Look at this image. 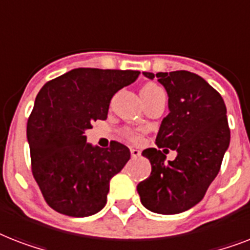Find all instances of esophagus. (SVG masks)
<instances>
[{"label":"esophagus","mask_w":250,"mask_h":250,"mask_svg":"<svg viewBox=\"0 0 250 250\" xmlns=\"http://www.w3.org/2000/svg\"><path fill=\"white\" fill-rule=\"evenodd\" d=\"M140 154H141L140 150H137V149L135 148H131V156H132V158H137Z\"/></svg>","instance_id":"34e87169"}]
</instances>
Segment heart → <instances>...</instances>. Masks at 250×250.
Wrapping results in <instances>:
<instances>
[{"label":"heart","instance_id":"b5f03b06","mask_svg":"<svg viewBox=\"0 0 250 250\" xmlns=\"http://www.w3.org/2000/svg\"><path fill=\"white\" fill-rule=\"evenodd\" d=\"M160 90H162L158 85H156V84L153 83H148L145 84L143 88H141V97H143V100L146 97H150L152 94H154L156 92H160ZM125 137L128 139L129 141H132V143H140L141 141V135L139 132H133V131H127V132L125 133Z\"/></svg>","mask_w":250,"mask_h":250}]
</instances>
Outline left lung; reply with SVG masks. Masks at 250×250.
<instances>
[{
    "mask_svg": "<svg viewBox=\"0 0 250 250\" xmlns=\"http://www.w3.org/2000/svg\"><path fill=\"white\" fill-rule=\"evenodd\" d=\"M165 86L170 113L161 123L157 148L143 156L152 165L148 179L137 184L141 204L153 213L178 214L193 208L205 196L221 170L229 145L225 101L217 90L193 72H143ZM162 147L176 150L174 161L166 162Z\"/></svg>",
    "mask_w": 250,
    "mask_h": 250,
    "instance_id": "1",
    "label": "left lung"
}]
</instances>
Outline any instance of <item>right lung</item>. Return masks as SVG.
I'll use <instances>...</instances> for the list:
<instances>
[{
	"label": "right lung",
	"instance_id": "1",
	"mask_svg": "<svg viewBox=\"0 0 250 250\" xmlns=\"http://www.w3.org/2000/svg\"><path fill=\"white\" fill-rule=\"evenodd\" d=\"M133 70L74 68L40 89L27 123L32 174L45 201L68 217H89L106 205L110 179L131 157L125 145L86 143L92 122L107 118L111 98L137 79Z\"/></svg>",
	"mask_w": 250,
	"mask_h": 250
}]
</instances>
